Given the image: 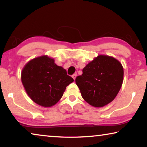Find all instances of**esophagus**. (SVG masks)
<instances>
[{
  "label": "esophagus",
  "instance_id": "1",
  "mask_svg": "<svg viewBox=\"0 0 147 147\" xmlns=\"http://www.w3.org/2000/svg\"><path fill=\"white\" fill-rule=\"evenodd\" d=\"M76 77H77V74H73V76H72V78H73V79H74V80H76Z\"/></svg>",
  "mask_w": 147,
  "mask_h": 147
}]
</instances>
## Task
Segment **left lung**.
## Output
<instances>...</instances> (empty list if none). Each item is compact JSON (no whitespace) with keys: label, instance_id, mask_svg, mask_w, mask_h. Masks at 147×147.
Instances as JSON below:
<instances>
[{"label":"left lung","instance_id":"left-lung-1","mask_svg":"<svg viewBox=\"0 0 147 147\" xmlns=\"http://www.w3.org/2000/svg\"><path fill=\"white\" fill-rule=\"evenodd\" d=\"M76 78L82 98L90 105L104 107L113 101L122 87L124 69L112 56L99 55L82 69Z\"/></svg>","mask_w":147,"mask_h":147}]
</instances>
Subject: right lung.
<instances>
[{
	"mask_svg": "<svg viewBox=\"0 0 147 147\" xmlns=\"http://www.w3.org/2000/svg\"><path fill=\"white\" fill-rule=\"evenodd\" d=\"M21 82L29 97L38 105L51 107L61 99L71 77L61 66L47 55L33 58L21 71Z\"/></svg>",
	"mask_w": 147,
	"mask_h": 147,
	"instance_id": "1",
	"label": "right lung"
}]
</instances>
